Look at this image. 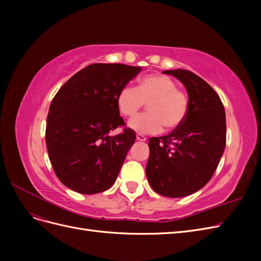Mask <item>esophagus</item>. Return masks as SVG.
<instances>
[{"instance_id": "1", "label": "esophagus", "mask_w": 261, "mask_h": 261, "mask_svg": "<svg viewBox=\"0 0 261 261\" xmlns=\"http://www.w3.org/2000/svg\"><path fill=\"white\" fill-rule=\"evenodd\" d=\"M136 139H137L138 141H146V140H147V138L143 135V134H137V135H136Z\"/></svg>"}]
</instances>
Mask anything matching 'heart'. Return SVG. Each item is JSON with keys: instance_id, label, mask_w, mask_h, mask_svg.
<instances>
[{"instance_id": "1", "label": "heart", "mask_w": 261, "mask_h": 261, "mask_svg": "<svg viewBox=\"0 0 261 261\" xmlns=\"http://www.w3.org/2000/svg\"><path fill=\"white\" fill-rule=\"evenodd\" d=\"M144 103H148V113L132 118L128 127L139 134H156L163 125L167 129H175L183 124L189 100L187 93L164 75L141 77L136 88L124 86L116 96L117 110L124 116L135 115Z\"/></svg>"}]
</instances>
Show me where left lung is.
Wrapping results in <instances>:
<instances>
[{
  "label": "left lung",
  "instance_id": "8db88e82",
  "mask_svg": "<svg viewBox=\"0 0 261 261\" xmlns=\"http://www.w3.org/2000/svg\"><path fill=\"white\" fill-rule=\"evenodd\" d=\"M163 74L185 86L188 112L169 135L149 139L146 175L155 193L179 198L198 192L217 170L225 148V111L217 92L199 76L180 68Z\"/></svg>",
  "mask_w": 261,
  "mask_h": 261
}]
</instances>
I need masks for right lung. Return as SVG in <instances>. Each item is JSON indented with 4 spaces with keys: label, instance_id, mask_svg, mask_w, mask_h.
Returning <instances> with one entry per match:
<instances>
[{
    "label": "right lung",
    "instance_id": "right-lung-1",
    "mask_svg": "<svg viewBox=\"0 0 261 261\" xmlns=\"http://www.w3.org/2000/svg\"><path fill=\"white\" fill-rule=\"evenodd\" d=\"M140 66L96 63L80 70L55 94L46 118L45 144L58 178L80 194L111 187L136 134L125 128L116 96L139 74Z\"/></svg>",
    "mask_w": 261,
    "mask_h": 261
}]
</instances>
